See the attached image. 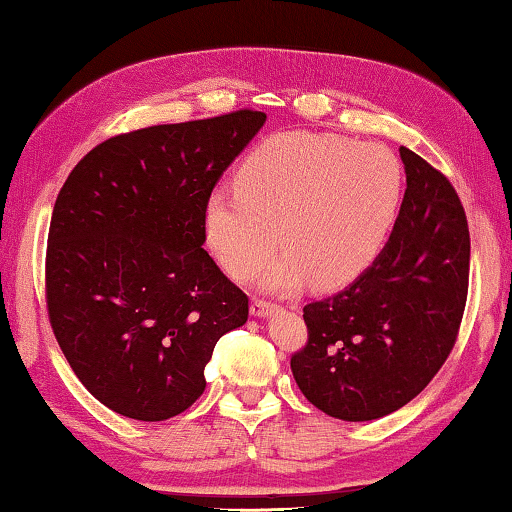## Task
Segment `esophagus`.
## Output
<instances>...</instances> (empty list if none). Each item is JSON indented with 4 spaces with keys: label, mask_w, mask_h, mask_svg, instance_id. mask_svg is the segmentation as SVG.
Here are the masks:
<instances>
[{
    "label": "esophagus",
    "mask_w": 512,
    "mask_h": 512,
    "mask_svg": "<svg viewBox=\"0 0 512 512\" xmlns=\"http://www.w3.org/2000/svg\"><path fill=\"white\" fill-rule=\"evenodd\" d=\"M272 311H276L274 301H267V299H254V301H251V315L265 317V315H270Z\"/></svg>",
    "instance_id": "34e87169"
}]
</instances>
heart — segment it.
<instances>
[{"label": "heart", "instance_id": "obj_1", "mask_svg": "<svg viewBox=\"0 0 512 512\" xmlns=\"http://www.w3.org/2000/svg\"><path fill=\"white\" fill-rule=\"evenodd\" d=\"M238 190L206 199L204 233L217 263L236 281L270 267V288H338L379 254L397 220L404 167L381 142L333 133L283 131L254 147L236 172Z\"/></svg>", "mask_w": 512, "mask_h": 512}]
</instances>
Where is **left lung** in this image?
<instances>
[{"label":"left lung","instance_id":"obj_1","mask_svg":"<svg viewBox=\"0 0 512 512\" xmlns=\"http://www.w3.org/2000/svg\"><path fill=\"white\" fill-rule=\"evenodd\" d=\"M406 195L381 256L338 295L304 306L292 376L322 413L379 420L406 406L456 345L469 286V229L449 179L399 147Z\"/></svg>","mask_w":512,"mask_h":512}]
</instances>
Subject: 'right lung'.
I'll return each instance as SVG.
<instances>
[{
  "label": "right lung",
  "mask_w": 512,
  "mask_h": 512,
  "mask_svg": "<svg viewBox=\"0 0 512 512\" xmlns=\"http://www.w3.org/2000/svg\"><path fill=\"white\" fill-rule=\"evenodd\" d=\"M265 124L254 108L120 133L81 158L49 222L45 301L58 347L106 408L183 413L249 297L204 249L215 183Z\"/></svg>",
  "instance_id": "add662e5"
}]
</instances>
